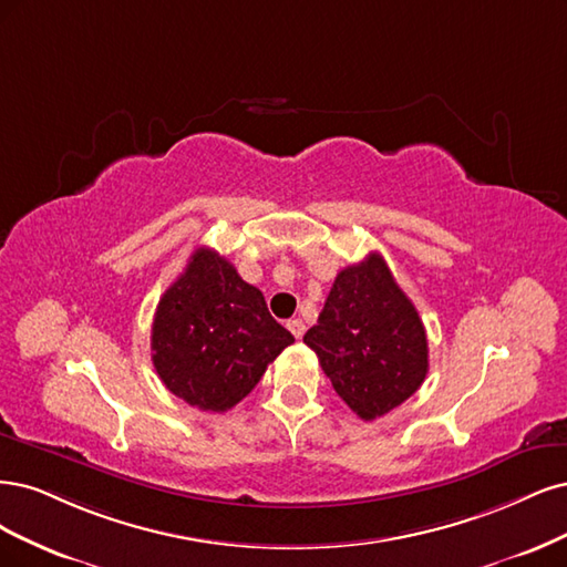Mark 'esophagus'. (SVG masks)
<instances>
[{
	"label": "esophagus",
	"mask_w": 567,
	"mask_h": 567,
	"mask_svg": "<svg viewBox=\"0 0 567 567\" xmlns=\"http://www.w3.org/2000/svg\"><path fill=\"white\" fill-rule=\"evenodd\" d=\"M287 330L295 334L297 339H301L303 337V332H306V324H303V320H299V318H291V320H287Z\"/></svg>",
	"instance_id": "34e87169"
}]
</instances>
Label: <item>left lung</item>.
I'll list each match as a JSON object with an SVG mask.
<instances>
[{
	"instance_id": "left-lung-1",
	"label": "left lung",
	"mask_w": 567,
	"mask_h": 567,
	"mask_svg": "<svg viewBox=\"0 0 567 567\" xmlns=\"http://www.w3.org/2000/svg\"><path fill=\"white\" fill-rule=\"evenodd\" d=\"M303 343L364 422L405 403L429 372L424 322L377 251L339 272Z\"/></svg>"
}]
</instances>
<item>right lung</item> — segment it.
Wrapping results in <instances>:
<instances>
[{
	"mask_svg": "<svg viewBox=\"0 0 567 567\" xmlns=\"http://www.w3.org/2000/svg\"><path fill=\"white\" fill-rule=\"evenodd\" d=\"M289 343L261 291L230 261L197 247L164 291L153 320V364L176 398L205 412H226L251 393Z\"/></svg>",
	"mask_w": 567,
	"mask_h": 567,
	"instance_id": "1",
	"label": "right lung"
}]
</instances>
